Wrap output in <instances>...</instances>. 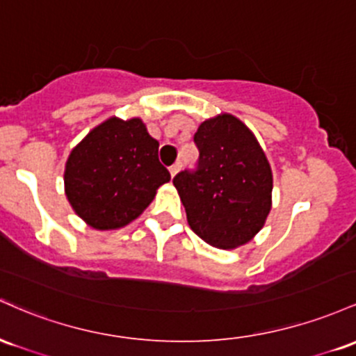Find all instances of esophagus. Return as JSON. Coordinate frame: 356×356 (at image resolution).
Listing matches in <instances>:
<instances>
[{
  "mask_svg": "<svg viewBox=\"0 0 356 356\" xmlns=\"http://www.w3.org/2000/svg\"><path fill=\"white\" fill-rule=\"evenodd\" d=\"M178 170H179V163H175V165H171V166H170L171 177H175V175L178 173Z\"/></svg>",
  "mask_w": 356,
  "mask_h": 356,
  "instance_id": "obj_1",
  "label": "esophagus"
}]
</instances>
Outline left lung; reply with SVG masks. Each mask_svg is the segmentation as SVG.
<instances>
[{
  "label": "left lung",
  "instance_id": "obj_1",
  "mask_svg": "<svg viewBox=\"0 0 356 356\" xmlns=\"http://www.w3.org/2000/svg\"><path fill=\"white\" fill-rule=\"evenodd\" d=\"M193 141L197 166L173 178L191 230L218 249L243 245L270 210L273 173L264 151L230 114L202 122Z\"/></svg>",
  "mask_w": 356,
  "mask_h": 356
}]
</instances>
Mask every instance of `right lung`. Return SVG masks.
Listing matches in <instances>:
<instances>
[{"instance_id":"right-lung-1","label":"right lung","mask_w":356,"mask_h":356,"mask_svg":"<svg viewBox=\"0 0 356 356\" xmlns=\"http://www.w3.org/2000/svg\"><path fill=\"white\" fill-rule=\"evenodd\" d=\"M158 147L141 119L111 118L94 127L65 165V193L75 213L99 230L139 217L171 178Z\"/></svg>"}]
</instances>
